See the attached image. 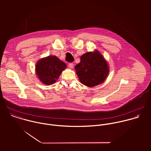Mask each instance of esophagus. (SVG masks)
<instances>
[{"label":"esophagus","instance_id":"34e87169","mask_svg":"<svg viewBox=\"0 0 151 151\" xmlns=\"http://www.w3.org/2000/svg\"><path fill=\"white\" fill-rule=\"evenodd\" d=\"M68 66H69V68L70 69H73V66H74V64H73V63H69Z\"/></svg>","mask_w":151,"mask_h":151}]
</instances>
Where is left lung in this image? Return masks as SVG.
Wrapping results in <instances>:
<instances>
[{
	"mask_svg": "<svg viewBox=\"0 0 151 151\" xmlns=\"http://www.w3.org/2000/svg\"><path fill=\"white\" fill-rule=\"evenodd\" d=\"M75 69L80 82L89 87L103 83L109 72L107 61L97 50L83 54Z\"/></svg>",
	"mask_w": 151,
	"mask_h": 151,
	"instance_id": "left-lung-1",
	"label": "left lung"
}]
</instances>
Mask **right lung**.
<instances>
[{
  "mask_svg": "<svg viewBox=\"0 0 151 151\" xmlns=\"http://www.w3.org/2000/svg\"><path fill=\"white\" fill-rule=\"evenodd\" d=\"M65 63L55 55L39 60L36 64V73L40 82L50 85L54 83L61 72L66 68Z\"/></svg>",
  "mask_w": 151,
  "mask_h": 151,
  "instance_id": "1",
  "label": "right lung"
}]
</instances>
